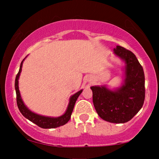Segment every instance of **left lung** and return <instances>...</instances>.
Segmentation results:
<instances>
[{"mask_svg": "<svg viewBox=\"0 0 159 159\" xmlns=\"http://www.w3.org/2000/svg\"><path fill=\"white\" fill-rule=\"evenodd\" d=\"M114 53L125 61V80L120 88L112 91L105 86H93L95 111L103 120L125 123L143 107L145 101V75L143 66L132 51L117 45Z\"/></svg>", "mask_w": 159, "mask_h": 159, "instance_id": "8db88e82", "label": "left lung"}]
</instances>
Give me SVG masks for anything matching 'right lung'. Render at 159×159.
Returning <instances> with one entry per match:
<instances>
[{
	"label": "right lung",
	"mask_w": 159,
	"mask_h": 159,
	"mask_svg": "<svg viewBox=\"0 0 159 159\" xmlns=\"http://www.w3.org/2000/svg\"><path fill=\"white\" fill-rule=\"evenodd\" d=\"M24 60H25V58H24L23 61L21 63L19 71L16 76V79H15V90H16V103L19 111H20V112L21 113V114H22L25 118L29 119V120L31 121L32 122L34 123L35 125H38V127L43 128V129H51V128H56L64 125L65 124L68 122L69 119H70L71 113L73 111L76 101L77 100L79 95L81 94L82 90L79 91V92H77V93H75V95H73L71 97L70 100H69L68 108H67L65 114L64 115H62V116L57 117V118H53V117L43 116H40V115L34 114V113L32 112L31 111L28 109V108L25 106V104H24L22 100H21L20 93H19V90L18 80L21 71V67H22Z\"/></svg>",
	"instance_id": "1"
}]
</instances>
